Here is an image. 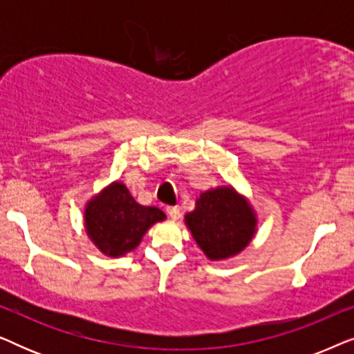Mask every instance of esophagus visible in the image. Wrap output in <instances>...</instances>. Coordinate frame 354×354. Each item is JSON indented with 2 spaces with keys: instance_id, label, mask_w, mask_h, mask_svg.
I'll return each instance as SVG.
<instances>
[{
  "instance_id": "esophagus-1",
  "label": "esophagus",
  "mask_w": 354,
  "mask_h": 354,
  "mask_svg": "<svg viewBox=\"0 0 354 354\" xmlns=\"http://www.w3.org/2000/svg\"><path fill=\"white\" fill-rule=\"evenodd\" d=\"M166 211L172 221H177L178 217H180V207L178 206H167Z\"/></svg>"
}]
</instances>
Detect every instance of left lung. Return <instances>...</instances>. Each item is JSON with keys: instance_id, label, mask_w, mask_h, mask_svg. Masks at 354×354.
Masks as SVG:
<instances>
[{"instance_id": "obj_1", "label": "left lung", "mask_w": 354, "mask_h": 354, "mask_svg": "<svg viewBox=\"0 0 354 354\" xmlns=\"http://www.w3.org/2000/svg\"><path fill=\"white\" fill-rule=\"evenodd\" d=\"M185 225L207 259L224 261L250 245L258 219L250 201L224 185L201 193L195 209L185 214Z\"/></svg>"}]
</instances>
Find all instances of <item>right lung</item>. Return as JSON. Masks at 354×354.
<instances>
[{
  "label": "right lung",
  "mask_w": 354,
  "mask_h": 354,
  "mask_svg": "<svg viewBox=\"0 0 354 354\" xmlns=\"http://www.w3.org/2000/svg\"><path fill=\"white\" fill-rule=\"evenodd\" d=\"M85 232L109 258L133 251L149 227L166 219L156 206H142L122 182H113L85 205Z\"/></svg>",
  "instance_id": "add662e5"
}]
</instances>
